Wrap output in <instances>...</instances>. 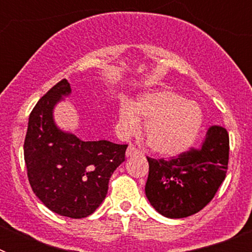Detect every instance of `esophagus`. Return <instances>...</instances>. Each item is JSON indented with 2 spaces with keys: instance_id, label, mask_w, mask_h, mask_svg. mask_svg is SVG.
Wrapping results in <instances>:
<instances>
[{
  "instance_id": "esophagus-1",
  "label": "esophagus",
  "mask_w": 252,
  "mask_h": 252,
  "mask_svg": "<svg viewBox=\"0 0 252 252\" xmlns=\"http://www.w3.org/2000/svg\"><path fill=\"white\" fill-rule=\"evenodd\" d=\"M137 154H140V151L137 150V149L135 148L132 144H130L127 148V150H126V157L130 158V157H133V155H137Z\"/></svg>"
}]
</instances>
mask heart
<instances>
[{
    "instance_id": "1",
    "label": "heart",
    "mask_w": 252,
    "mask_h": 252,
    "mask_svg": "<svg viewBox=\"0 0 252 252\" xmlns=\"http://www.w3.org/2000/svg\"><path fill=\"white\" fill-rule=\"evenodd\" d=\"M140 119L146 121L149 148L165 157H174L190 148L202 125V112L193 102L169 91L140 95L135 103L124 102L119 111L120 131L131 135L139 131Z\"/></svg>"
}]
</instances>
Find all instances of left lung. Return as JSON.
Returning <instances> with one entry per match:
<instances>
[{
	"label": "left lung",
	"instance_id": "obj_1",
	"mask_svg": "<svg viewBox=\"0 0 252 252\" xmlns=\"http://www.w3.org/2000/svg\"><path fill=\"white\" fill-rule=\"evenodd\" d=\"M230 139L222 126H211L197 149L171 159H151L145 193L168 218H184L203 209L226 178Z\"/></svg>",
	"mask_w": 252,
	"mask_h": 252
}]
</instances>
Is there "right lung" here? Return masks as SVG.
I'll return each instance as SVG.
<instances>
[{
    "mask_svg": "<svg viewBox=\"0 0 252 252\" xmlns=\"http://www.w3.org/2000/svg\"><path fill=\"white\" fill-rule=\"evenodd\" d=\"M72 92L66 79L55 84L31 111L24 144L30 186L50 211L70 218L92 215L106 198L108 182L125 161L127 145L83 141L62 131L53 111Z\"/></svg>",
    "mask_w": 252,
    "mask_h": 252,
    "instance_id": "add662e5",
    "label": "right lung"
}]
</instances>
